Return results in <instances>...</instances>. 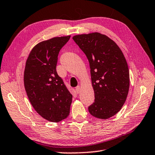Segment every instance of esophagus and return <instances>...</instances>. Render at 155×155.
I'll return each instance as SVG.
<instances>
[{"instance_id": "obj_1", "label": "esophagus", "mask_w": 155, "mask_h": 155, "mask_svg": "<svg viewBox=\"0 0 155 155\" xmlns=\"http://www.w3.org/2000/svg\"><path fill=\"white\" fill-rule=\"evenodd\" d=\"M80 90H81V88H80V86H79V85L75 87V91H76L77 94H79V93L80 92Z\"/></svg>"}]
</instances>
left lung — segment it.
<instances>
[{
	"label": "left lung",
	"mask_w": 155,
	"mask_h": 155,
	"mask_svg": "<svg viewBox=\"0 0 155 155\" xmlns=\"http://www.w3.org/2000/svg\"><path fill=\"white\" fill-rule=\"evenodd\" d=\"M73 40L87 58L95 94L89 113L107 119L124 105L129 89V71L119 47L109 37L98 32L80 34Z\"/></svg>",
	"instance_id": "1"
}]
</instances>
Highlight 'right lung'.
Wrapping results in <instances>:
<instances>
[{
    "label": "right lung",
    "mask_w": 155,
    "mask_h": 155,
    "mask_svg": "<svg viewBox=\"0 0 155 155\" xmlns=\"http://www.w3.org/2000/svg\"><path fill=\"white\" fill-rule=\"evenodd\" d=\"M70 36L55 37L38 43L31 50L24 74L27 95L36 111L51 122L69 115L72 95L56 71L58 56Z\"/></svg>",
    "instance_id": "right-lung-1"
}]
</instances>
